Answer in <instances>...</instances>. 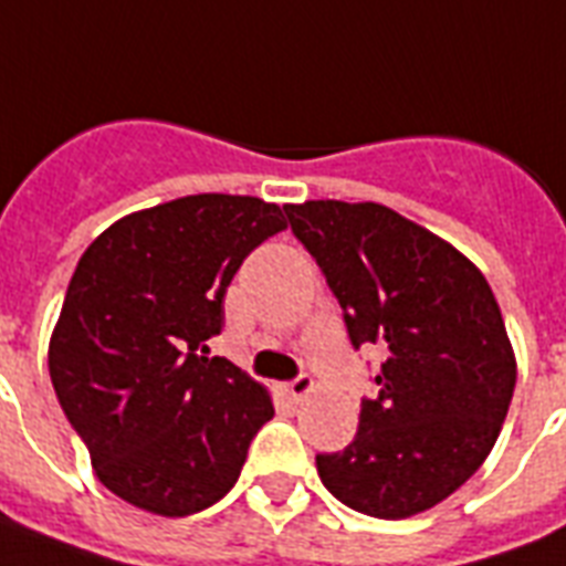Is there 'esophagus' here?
I'll return each mask as SVG.
<instances>
[{
    "mask_svg": "<svg viewBox=\"0 0 566 566\" xmlns=\"http://www.w3.org/2000/svg\"><path fill=\"white\" fill-rule=\"evenodd\" d=\"M316 389V384L311 378H307V375H298L296 380H291V384H284V395H287V398H291V401H305L307 395L314 392Z\"/></svg>",
    "mask_w": 566,
    "mask_h": 566,
    "instance_id": "esophagus-1",
    "label": "esophagus"
}]
</instances>
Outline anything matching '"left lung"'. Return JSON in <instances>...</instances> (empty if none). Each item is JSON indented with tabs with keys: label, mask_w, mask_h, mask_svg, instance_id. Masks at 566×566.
I'll list each match as a JSON object with an SVG mask.
<instances>
[{
	"label": "left lung",
	"mask_w": 566,
	"mask_h": 566,
	"mask_svg": "<svg viewBox=\"0 0 566 566\" xmlns=\"http://www.w3.org/2000/svg\"><path fill=\"white\" fill-rule=\"evenodd\" d=\"M346 316L352 346H380L378 398L355 442L319 453L325 489L369 517L403 521L465 485L497 442L517 360L474 261L380 203L284 206Z\"/></svg>",
	"instance_id": "8db88e82"
}]
</instances>
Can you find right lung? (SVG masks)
<instances>
[{
    "instance_id": "obj_1",
    "label": "right lung",
    "mask_w": 566,
    "mask_h": 566,
    "mask_svg": "<svg viewBox=\"0 0 566 566\" xmlns=\"http://www.w3.org/2000/svg\"><path fill=\"white\" fill-rule=\"evenodd\" d=\"M287 229L282 206L188 195L124 214L77 261L49 339L57 401L124 503L186 517L241 476L273 418L268 387L206 357L241 261Z\"/></svg>"
}]
</instances>
